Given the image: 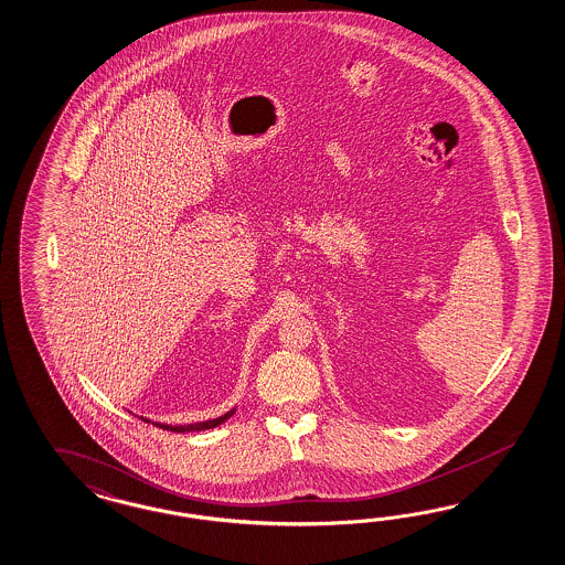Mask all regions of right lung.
<instances>
[{
    "instance_id": "obj_1",
    "label": "right lung",
    "mask_w": 565,
    "mask_h": 565,
    "mask_svg": "<svg viewBox=\"0 0 565 565\" xmlns=\"http://www.w3.org/2000/svg\"><path fill=\"white\" fill-rule=\"evenodd\" d=\"M234 412L226 413L222 417H215L210 422H201V424H189V426H162V424H156V426L164 427L168 431H177V434H184V431H201V429H212V427L220 426L222 422H226L230 415Z\"/></svg>"
}]
</instances>
